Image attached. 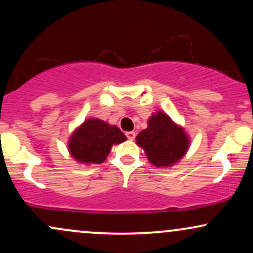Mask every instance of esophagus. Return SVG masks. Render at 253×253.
I'll return each mask as SVG.
<instances>
[{"instance_id":"obj_1","label":"esophagus","mask_w":253,"mask_h":253,"mask_svg":"<svg viewBox=\"0 0 253 253\" xmlns=\"http://www.w3.org/2000/svg\"><path fill=\"white\" fill-rule=\"evenodd\" d=\"M126 136H127V138H128V140H134L135 132H133V130H130V132H127L126 133Z\"/></svg>"}]
</instances>
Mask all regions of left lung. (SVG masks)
<instances>
[{
    "label": "left lung",
    "instance_id": "left-lung-1",
    "mask_svg": "<svg viewBox=\"0 0 253 253\" xmlns=\"http://www.w3.org/2000/svg\"><path fill=\"white\" fill-rule=\"evenodd\" d=\"M135 139L150 163L157 168L172 167L189 149V138L184 129L163 112L153 114L147 128L141 130Z\"/></svg>",
    "mask_w": 253,
    "mask_h": 253
}]
</instances>
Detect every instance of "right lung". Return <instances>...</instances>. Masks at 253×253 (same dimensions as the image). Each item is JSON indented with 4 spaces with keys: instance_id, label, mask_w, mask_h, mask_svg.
<instances>
[{
    "instance_id": "right-lung-1",
    "label": "right lung",
    "mask_w": 253,
    "mask_h": 253,
    "mask_svg": "<svg viewBox=\"0 0 253 253\" xmlns=\"http://www.w3.org/2000/svg\"><path fill=\"white\" fill-rule=\"evenodd\" d=\"M126 139L119 127L100 119H88L72 133L69 151L80 163L100 164L106 161L113 145L123 143Z\"/></svg>"
}]
</instances>
